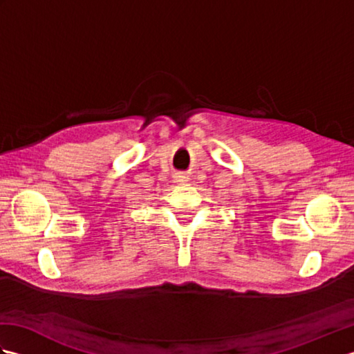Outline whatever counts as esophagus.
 <instances>
[{"label": "esophagus", "mask_w": 354, "mask_h": 354, "mask_svg": "<svg viewBox=\"0 0 354 354\" xmlns=\"http://www.w3.org/2000/svg\"><path fill=\"white\" fill-rule=\"evenodd\" d=\"M176 178V183H179V184H184V183H187L189 181V176H187V173H184V171H181V173H178V175L175 176Z\"/></svg>", "instance_id": "34e87169"}]
</instances>
